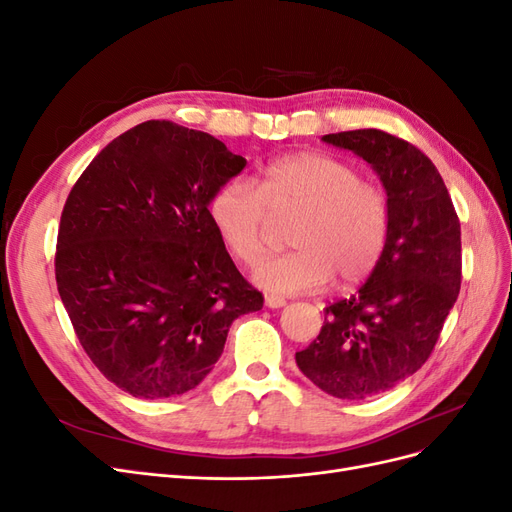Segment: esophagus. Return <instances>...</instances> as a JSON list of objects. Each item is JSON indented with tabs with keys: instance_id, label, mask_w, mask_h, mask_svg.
I'll use <instances>...</instances> for the list:
<instances>
[{
	"instance_id": "esophagus-1",
	"label": "esophagus",
	"mask_w": 512,
	"mask_h": 512,
	"mask_svg": "<svg viewBox=\"0 0 512 512\" xmlns=\"http://www.w3.org/2000/svg\"><path fill=\"white\" fill-rule=\"evenodd\" d=\"M265 305L271 307V309H277V307H284L286 305V299L282 297H273V294H269V297L265 299Z\"/></svg>"
}]
</instances>
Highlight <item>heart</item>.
<instances>
[{
	"instance_id": "b5f03b06",
	"label": "heart",
	"mask_w": 512,
	"mask_h": 512,
	"mask_svg": "<svg viewBox=\"0 0 512 512\" xmlns=\"http://www.w3.org/2000/svg\"><path fill=\"white\" fill-rule=\"evenodd\" d=\"M294 215V250L262 260L252 280L273 294L312 292L337 275L359 284L378 267L389 241L391 205L378 183L327 153H294L262 168L254 188L230 181L209 205L211 224L230 256L254 265L265 250L269 218Z\"/></svg>"
}]
</instances>
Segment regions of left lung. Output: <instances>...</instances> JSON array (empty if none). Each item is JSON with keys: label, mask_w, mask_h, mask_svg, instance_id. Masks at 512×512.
I'll use <instances>...</instances> for the list:
<instances>
[{"label": "left lung", "mask_w": 512, "mask_h": 512, "mask_svg": "<svg viewBox=\"0 0 512 512\" xmlns=\"http://www.w3.org/2000/svg\"><path fill=\"white\" fill-rule=\"evenodd\" d=\"M322 141L376 170L391 205V228L367 282L324 309L318 337L294 359L324 393L367 399L429 359L461 286V228L438 168L421 149L374 128Z\"/></svg>", "instance_id": "left-lung-1"}]
</instances>
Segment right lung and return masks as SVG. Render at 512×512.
I'll list each match as a JSON object with an SVG mask.
<instances>
[{
    "label": "right lung",
    "mask_w": 512,
    "mask_h": 512,
    "mask_svg": "<svg viewBox=\"0 0 512 512\" xmlns=\"http://www.w3.org/2000/svg\"><path fill=\"white\" fill-rule=\"evenodd\" d=\"M245 164L207 132L145 121L74 183L57 290L91 363L132 397L192 391L222 356L232 320L262 307L209 218L211 198Z\"/></svg>",
    "instance_id": "add662e5"
}]
</instances>
